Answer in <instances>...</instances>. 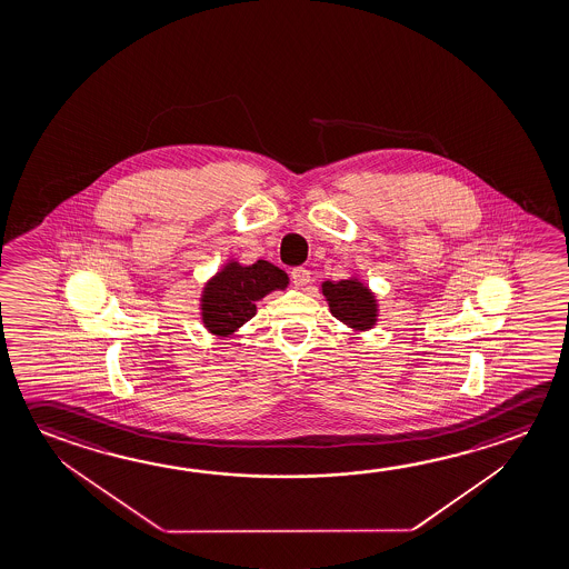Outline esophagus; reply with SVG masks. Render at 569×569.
Masks as SVG:
<instances>
[{
    "label": "esophagus",
    "instance_id": "34e87169",
    "mask_svg": "<svg viewBox=\"0 0 569 569\" xmlns=\"http://www.w3.org/2000/svg\"><path fill=\"white\" fill-rule=\"evenodd\" d=\"M291 281L298 286V288H303V286H308L309 281H311V273L306 268H293L291 270Z\"/></svg>",
    "mask_w": 569,
    "mask_h": 569
}]
</instances>
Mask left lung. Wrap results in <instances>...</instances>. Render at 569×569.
<instances>
[{
	"label": "left lung",
	"instance_id": "8db88e82",
	"mask_svg": "<svg viewBox=\"0 0 569 569\" xmlns=\"http://www.w3.org/2000/svg\"><path fill=\"white\" fill-rule=\"evenodd\" d=\"M333 317L355 331H367L377 321V299L359 280L326 281L321 286Z\"/></svg>",
	"mask_w": 569,
	"mask_h": 569
}]
</instances>
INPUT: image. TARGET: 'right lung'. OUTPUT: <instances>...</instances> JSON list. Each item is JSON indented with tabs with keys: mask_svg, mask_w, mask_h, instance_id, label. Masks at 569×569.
Wrapping results in <instances>:
<instances>
[{
	"mask_svg": "<svg viewBox=\"0 0 569 569\" xmlns=\"http://www.w3.org/2000/svg\"><path fill=\"white\" fill-rule=\"evenodd\" d=\"M288 288V273L273 263L258 260L252 266L226 263L202 291V321L214 336H232L256 316V301L273 289Z\"/></svg>",
	"mask_w": 569,
	"mask_h": 569,
	"instance_id": "add662e5",
	"label": "right lung"
}]
</instances>
